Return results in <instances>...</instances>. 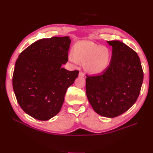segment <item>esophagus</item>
<instances>
[{
  "mask_svg": "<svg viewBox=\"0 0 153 153\" xmlns=\"http://www.w3.org/2000/svg\"><path fill=\"white\" fill-rule=\"evenodd\" d=\"M85 76V75H84V73H83L82 71H80L79 72V76H82V77H84Z\"/></svg>",
  "mask_w": 153,
  "mask_h": 153,
  "instance_id": "esophagus-1",
  "label": "esophagus"
}]
</instances>
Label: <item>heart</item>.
I'll return each instance as SVG.
<instances>
[{"mask_svg":"<svg viewBox=\"0 0 153 153\" xmlns=\"http://www.w3.org/2000/svg\"><path fill=\"white\" fill-rule=\"evenodd\" d=\"M69 60L75 65L85 62V67L91 73H99L108 66L110 59L109 50L90 41H78L74 51L69 54Z\"/></svg>","mask_w":153,"mask_h":153,"instance_id":"1","label":"heart"}]
</instances>
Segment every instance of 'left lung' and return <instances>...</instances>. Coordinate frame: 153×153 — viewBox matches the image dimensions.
Segmentation results:
<instances>
[{
    "label": "left lung",
    "instance_id": "8db88e82",
    "mask_svg": "<svg viewBox=\"0 0 153 153\" xmlns=\"http://www.w3.org/2000/svg\"><path fill=\"white\" fill-rule=\"evenodd\" d=\"M112 47L110 64L105 71L86 75V94L95 112L106 117L124 113L136 102L143 78L140 60L133 49L119 41H107Z\"/></svg>",
    "mask_w": 153,
    "mask_h": 153
}]
</instances>
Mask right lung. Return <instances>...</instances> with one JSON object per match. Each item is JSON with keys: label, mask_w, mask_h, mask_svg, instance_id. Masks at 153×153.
<instances>
[{"label": "right lung", "mask_w": 153, "mask_h": 153, "mask_svg": "<svg viewBox=\"0 0 153 153\" xmlns=\"http://www.w3.org/2000/svg\"><path fill=\"white\" fill-rule=\"evenodd\" d=\"M71 39L53 37L36 41L17 59L13 87L18 104L30 116L47 121L61 110L68 88L78 75L62 66L68 61Z\"/></svg>", "instance_id": "1"}]
</instances>
